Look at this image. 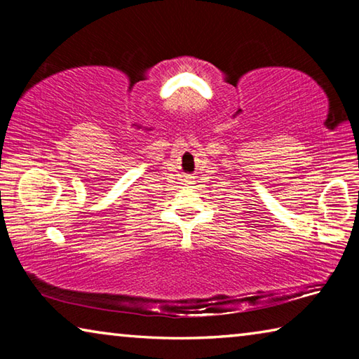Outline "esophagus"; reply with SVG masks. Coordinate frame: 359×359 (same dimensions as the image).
I'll return each instance as SVG.
<instances>
[{
  "mask_svg": "<svg viewBox=\"0 0 359 359\" xmlns=\"http://www.w3.org/2000/svg\"><path fill=\"white\" fill-rule=\"evenodd\" d=\"M187 184H193V177H187Z\"/></svg>",
  "mask_w": 359,
  "mask_h": 359,
  "instance_id": "1",
  "label": "esophagus"
}]
</instances>
